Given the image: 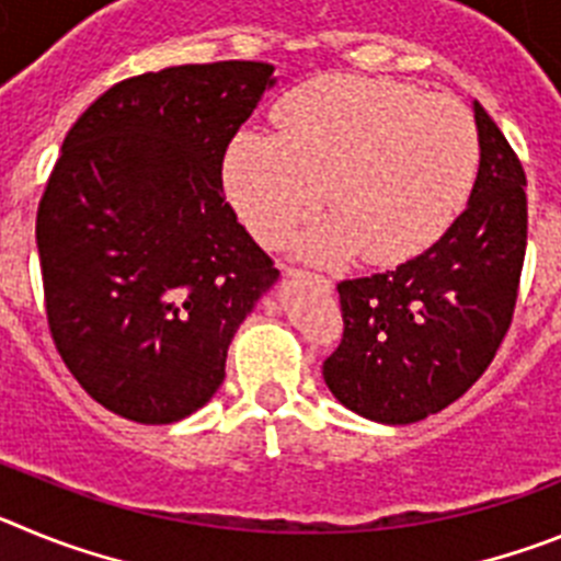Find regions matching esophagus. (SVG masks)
Listing matches in <instances>:
<instances>
[{"label": "esophagus", "instance_id": "1", "mask_svg": "<svg viewBox=\"0 0 561 561\" xmlns=\"http://www.w3.org/2000/svg\"><path fill=\"white\" fill-rule=\"evenodd\" d=\"M289 275H300V270H289ZM306 275H309V272H306ZM317 280V284L320 286H325V289H331V280L329 277H323V275H311Z\"/></svg>", "mask_w": 561, "mask_h": 561}]
</instances>
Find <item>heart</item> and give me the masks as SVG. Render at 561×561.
<instances>
[{
  "instance_id": "b5f03b06",
  "label": "heart",
  "mask_w": 561,
  "mask_h": 561,
  "mask_svg": "<svg viewBox=\"0 0 561 561\" xmlns=\"http://www.w3.org/2000/svg\"><path fill=\"white\" fill-rule=\"evenodd\" d=\"M275 134L244 128L225 153L227 196L252 236L280 244L325 202L306 255L351 252L401 264L438 241L463 210L478 173L472 114L449 95L390 78L325 76L291 89Z\"/></svg>"
}]
</instances>
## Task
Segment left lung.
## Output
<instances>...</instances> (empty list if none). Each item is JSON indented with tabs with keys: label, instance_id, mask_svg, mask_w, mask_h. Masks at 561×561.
Returning <instances> with one entry per match:
<instances>
[{
	"label": "left lung",
	"instance_id": "1",
	"mask_svg": "<svg viewBox=\"0 0 561 561\" xmlns=\"http://www.w3.org/2000/svg\"><path fill=\"white\" fill-rule=\"evenodd\" d=\"M480 168L455 225L393 272L336 284L342 340L323 362L331 393L381 424H413L472 388L517 306L528 241L525 171L474 103Z\"/></svg>",
	"mask_w": 561,
	"mask_h": 561
}]
</instances>
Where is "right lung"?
I'll return each instance as SVG.
<instances>
[{"mask_svg": "<svg viewBox=\"0 0 561 561\" xmlns=\"http://www.w3.org/2000/svg\"><path fill=\"white\" fill-rule=\"evenodd\" d=\"M272 72L216 61L126 78L67 131L36 216L47 323L69 374L123 419L205 408L238 325L277 280L221 185Z\"/></svg>", "mask_w": 561, "mask_h": 561, "instance_id": "right-lung-1", "label": "right lung"}]
</instances>
